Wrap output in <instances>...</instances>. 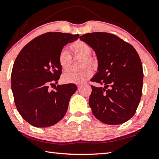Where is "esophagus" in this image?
<instances>
[{
    "label": "esophagus",
    "mask_w": 159,
    "mask_h": 159,
    "mask_svg": "<svg viewBox=\"0 0 159 159\" xmlns=\"http://www.w3.org/2000/svg\"><path fill=\"white\" fill-rule=\"evenodd\" d=\"M81 85H82L81 84H78V85H77V87L79 88H80V86H81Z\"/></svg>",
    "instance_id": "34e87169"
}]
</instances>
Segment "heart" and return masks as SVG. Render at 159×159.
<instances>
[{
  "mask_svg": "<svg viewBox=\"0 0 159 159\" xmlns=\"http://www.w3.org/2000/svg\"><path fill=\"white\" fill-rule=\"evenodd\" d=\"M72 54L76 58L83 59L82 68H85L87 66L94 67L96 65V60L92 57V49L90 46L87 43L78 40L72 43L70 46ZM58 63L63 71H68L70 69L71 64V56L67 51L63 50L60 52L58 56ZM93 72L90 69H85L80 72H69L62 76L61 80L65 84H83L91 78Z\"/></svg>",
  "mask_w": 159,
  "mask_h": 159,
  "instance_id": "obj_1",
  "label": "heart"
}]
</instances>
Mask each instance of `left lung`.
Instances as JSON below:
<instances>
[{
  "instance_id": "obj_1",
  "label": "left lung",
  "mask_w": 159,
  "mask_h": 159,
  "mask_svg": "<svg viewBox=\"0 0 159 159\" xmlns=\"http://www.w3.org/2000/svg\"><path fill=\"white\" fill-rule=\"evenodd\" d=\"M97 55L98 72L92 81L89 105L94 117L111 125H120L135 114L142 96L143 70L134 47L111 33L96 32L80 36Z\"/></svg>"
}]
</instances>
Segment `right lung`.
Segmentation results:
<instances>
[{"label": "right lung", "instance_id": "1", "mask_svg": "<svg viewBox=\"0 0 159 159\" xmlns=\"http://www.w3.org/2000/svg\"><path fill=\"white\" fill-rule=\"evenodd\" d=\"M79 37L49 32L28 43L17 56L11 74V90L18 112L30 125L48 127L65 115L76 85H57L51 91L48 86L57 83L62 73L60 52Z\"/></svg>", "mask_w": 159, "mask_h": 159}]
</instances>
